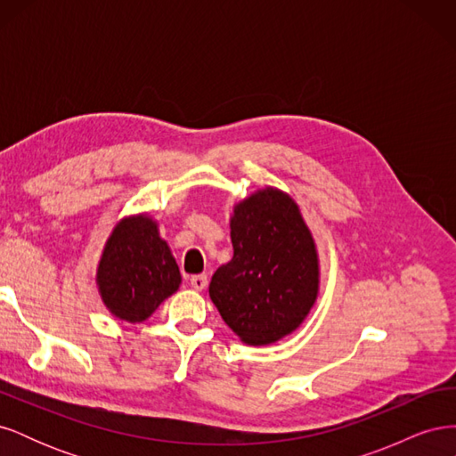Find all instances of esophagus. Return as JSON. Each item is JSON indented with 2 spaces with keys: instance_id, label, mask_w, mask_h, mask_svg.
Instances as JSON below:
<instances>
[{
  "instance_id": "obj_1",
  "label": "esophagus",
  "mask_w": 456,
  "mask_h": 456,
  "mask_svg": "<svg viewBox=\"0 0 456 456\" xmlns=\"http://www.w3.org/2000/svg\"><path fill=\"white\" fill-rule=\"evenodd\" d=\"M190 285L194 287L196 291H203V289L207 287V275H205V273L191 275V278H190Z\"/></svg>"
}]
</instances>
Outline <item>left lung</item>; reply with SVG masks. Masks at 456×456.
I'll list each match as a JSON object with an SVG mask.
<instances>
[{
	"label": "left lung",
	"mask_w": 456,
	"mask_h": 456,
	"mask_svg": "<svg viewBox=\"0 0 456 456\" xmlns=\"http://www.w3.org/2000/svg\"><path fill=\"white\" fill-rule=\"evenodd\" d=\"M233 256L220 266L209 297L245 344L266 346L306 320L320 293V258L291 196L262 188L233 207Z\"/></svg>",
	"instance_id": "1"
}]
</instances>
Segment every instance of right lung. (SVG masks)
<instances>
[{
  "label": "right lung",
  "instance_id": "obj_1",
  "mask_svg": "<svg viewBox=\"0 0 456 456\" xmlns=\"http://www.w3.org/2000/svg\"><path fill=\"white\" fill-rule=\"evenodd\" d=\"M181 270L158 223L148 215L121 218L104 245L96 285L104 306L129 323H142L176 293Z\"/></svg>",
  "mask_w": 456,
  "mask_h": 456
}]
</instances>
